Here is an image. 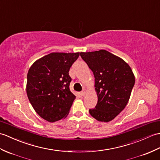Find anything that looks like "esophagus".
<instances>
[{"mask_svg": "<svg viewBox=\"0 0 160 160\" xmlns=\"http://www.w3.org/2000/svg\"><path fill=\"white\" fill-rule=\"evenodd\" d=\"M86 92H87V90L86 89H84V90L81 92V95L84 96V95H85V94H86Z\"/></svg>", "mask_w": 160, "mask_h": 160, "instance_id": "1", "label": "esophagus"}]
</instances>
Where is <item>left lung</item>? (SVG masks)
I'll return each instance as SVG.
<instances>
[{
	"label": "left lung",
	"instance_id": "8db88e82",
	"mask_svg": "<svg viewBox=\"0 0 160 160\" xmlns=\"http://www.w3.org/2000/svg\"><path fill=\"white\" fill-rule=\"evenodd\" d=\"M95 77L98 103L89 113L96 120L109 122L123 110L130 98L135 76L124 60L105 50L80 52Z\"/></svg>",
	"mask_w": 160,
	"mask_h": 160
}]
</instances>
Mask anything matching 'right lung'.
Listing matches in <instances>:
<instances>
[{
    "instance_id": "obj_1",
    "label": "right lung",
    "mask_w": 160,
    "mask_h": 160,
    "mask_svg": "<svg viewBox=\"0 0 160 160\" xmlns=\"http://www.w3.org/2000/svg\"><path fill=\"white\" fill-rule=\"evenodd\" d=\"M80 52H52L37 60L27 74V93L35 112L53 122L68 116L76 96L69 90V69Z\"/></svg>"
}]
</instances>
